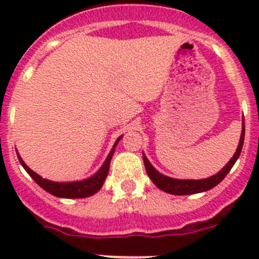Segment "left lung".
<instances>
[{
  "label": "left lung",
  "instance_id": "8db88e82",
  "mask_svg": "<svg viewBox=\"0 0 259 259\" xmlns=\"http://www.w3.org/2000/svg\"><path fill=\"white\" fill-rule=\"evenodd\" d=\"M244 136H245V124H244V120H242L241 136H240L239 146H237V149L236 152H235V154H233V157L231 158L230 162H228L219 172L210 176V178H206V179L193 180L168 178V176L163 175V174H161L159 171L155 170L154 167H153V164L149 162V159H148L146 155L143 153V159L144 164H145L146 172H148V176L150 178V180L157 185L158 188L161 189V191L166 192V193L176 194V196H184V194H194L201 193V192H206L209 191V189L214 188L215 185H218L219 183L226 178V175L230 172V170L233 167L235 162L237 161V158L240 157L242 145H244Z\"/></svg>",
  "mask_w": 259,
  "mask_h": 259
}]
</instances>
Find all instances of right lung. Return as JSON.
I'll list each match as a JSON object with an SVG mask.
<instances>
[{"label":"right lung","instance_id":"1","mask_svg":"<svg viewBox=\"0 0 259 259\" xmlns=\"http://www.w3.org/2000/svg\"><path fill=\"white\" fill-rule=\"evenodd\" d=\"M123 135L116 139L115 144H114L113 146V149L110 150L109 155H107L106 159H105L101 168H100L95 175L91 176V178H87V179L84 180H77V182L59 183V182H52V180H48V179H42L38 174H36L35 171H32L31 168L24 163V161L22 159L19 153H17V154H18V159H19L23 168H24V170L29 174V176H31L32 179L35 180V182L40 185L41 188L45 189L48 193L61 198H84L97 193V192L101 189L102 185H104L105 180H106L107 172H109L110 161H111V158H113L115 146L118 145V143L120 141Z\"/></svg>","mask_w":259,"mask_h":259}]
</instances>
